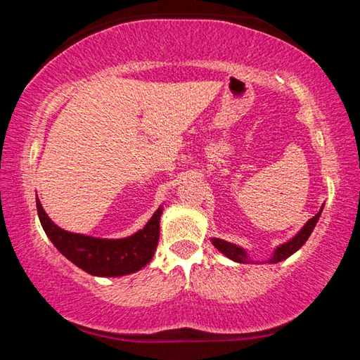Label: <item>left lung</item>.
Listing matches in <instances>:
<instances>
[{
  "instance_id": "obj_1",
  "label": "left lung",
  "mask_w": 360,
  "mask_h": 360,
  "mask_svg": "<svg viewBox=\"0 0 360 360\" xmlns=\"http://www.w3.org/2000/svg\"><path fill=\"white\" fill-rule=\"evenodd\" d=\"M322 208H324V205H322ZM322 208L319 210L318 214L309 219V221L303 225L302 230L298 231L294 238H290L289 241H285V243H283V245H279L275 249V251H273L271 257L265 260L266 264H278V262L288 259V257H290L292 254L297 252L298 249H300L304 245V243H307V240L309 238V235H311V231L314 230L316 224H318L319 217H321ZM211 243L214 245L217 251H221L224 255H227V257L231 259L233 262H238V264H254V260L249 259V255H248L245 249L233 245V243H229V241L221 240V238H211Z\"/></svg>"
}]
</instances>
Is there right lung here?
Wrapping results in <instances>:
<instances>
[{"label": "right lung", "instance_id": "1", "mask_svg": "<svg viewBox=\"0 0 360 360\" xmlns=\"http://www.w3.org/2000/svg\"><path fill=\"white\" fill-rule=\"evenodd\" d=\"M36 208L42 229L49 240L53 243L66 259L71 260L81 270L94 276H124L141 270L154 257L158 236H160V206L149 222L141 230L127 238L106 240L95 236L71 233L60 229L51 221L42 210L39 198H36Z\"/></svg>", "mask_w": 360, "mask_h": 360}]
</instances>
